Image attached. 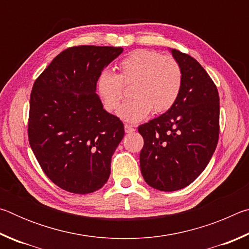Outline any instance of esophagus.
Instances as JSON below:
<instances>
[{"mask_svg":"<svg viewBox=\"0 0 249 249\" xmlns=\"http://www.w3.org/2000/svg\"><path fill=\"white\" fill-rule=\"evenodd\" d=\"M124 129H125L126 133H133V132H135V127H134V126L129 125V124H125V125H124Z\"/></svg>","mask_w":249,"mask_h":249,"instance_id":"34e87169","label":"esophagus"}]
</instances>
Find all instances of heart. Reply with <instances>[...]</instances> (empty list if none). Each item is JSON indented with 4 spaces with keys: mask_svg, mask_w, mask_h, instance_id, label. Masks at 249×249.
I'll return each instance as SVG.
<instances>
[{
    "mask_svg": "<svg viewBox=\"0 0 249 249\" xmlns=\"http://www.w3.org/2000/svg\"><path fill=\"white\" fill-rule=\"evenodd\" d=\"M183 83V72L178 59L149 49L135 50L119 64V74L104 69L99 73L95 90L103 107L113 112L125 98L130 87L132 99L117 111L127 122H140L153 111L161 114L178 100Z\"/></svg>",
    "mask_w": 249,
    "mask_h": 249,
    "instance_id": "1",
    "label": "heart"
}]
</instances>
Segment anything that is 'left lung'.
Segmentation results:
<instances>
[{
  "label": "left lung",
  "instance_id": "8db88e82",
  "mask_svg": "<svg viewBox=\"0 0 249 249\" xmlns=\"http://www.w3.org/2000/svg\"><path fill=\"white\" fill-rule=\"evenodd\" d=\"M183 72V83L170 109L138 127L144 138L141 171L150 187L180 190L205 169L220 134V98L215 83L195 58L171 50Z\"/></svg>",
  "mask_w": 249,
  "mask_h": 249
}]
</instances>
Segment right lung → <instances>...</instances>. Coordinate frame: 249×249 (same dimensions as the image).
Returning a JSON list of instances; mask_svg holds the SVG:
<instances>
[{
	"label": "right lung",
	"mask_w": 249,
	"mask_h": 249,
	"mask_svg": "<svg viewBox=\"0 0 249 249\" xmlns=\"http://www.w3.org/2000/svg\"><path fill=\"white\" fill-rule=\"evenodd\" d=\"M122 47L74 46L53 58L35 80L29 100L28 141L45 175L64 190L87 195L111 174L124 136L119 117L95 93L99 73Z\"/></svg>",
	"instance_id": "add662e5"
}]
</instances>
